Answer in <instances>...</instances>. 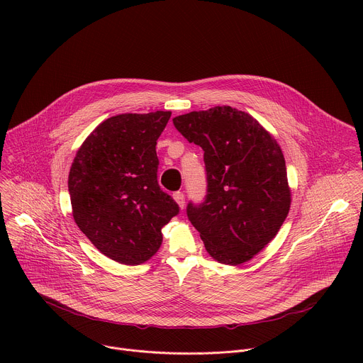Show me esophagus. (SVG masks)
Here are the masks:
<instances>
[{"mask_svg":"<svg viewBox=\"0 0 363 363\" xmlns=\"http://www.w3.org/2000/svg\"><path fill=\"white\" fill-rule=\"evenodd\" d=\"M174 199L177 201V203L181 206V208H184V205H185V195H184V192H181V191L174 192Z\"/></svg>","mask_w":363,"mask_h":363,"instance_id":"1","label":"esophagus"}]
</instances>
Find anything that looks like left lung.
<instances>
[{"label":"left lung","instance_id":"left-lung-1","mask_svg":"<svg viewBox=\"0 0 363 363\" xmlns=\"http://www.w3.org/2000/svg\"><path fill=\"white\" fill-rule=\"evenodd\" d=\"M174 126L202 147L206 194L186 205L206 251L223 264L245 263L267 245L290 210L281 149L245 112L231 106L174 118Z\"/></svg>","mask_w":363,"mask_h":363}]
</instances>
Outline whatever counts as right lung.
Instances as JSON below:
<instances>
[{"label": "right lung", "mask_w": 363, "mask_h": 363, "mask_svg": "<svg viewBox=\"0 0 363 363\" xmlns=\"http://www.w3.org/2000/svg\"><path fill=\"white\" fill-rule=\"evenodd\" d=\"M171 112L123 113L100 123L76 153L69 174L73 217L112 260L145 263L162 244V227L179 213L158 184L157 140Z\"/></svg>", "instance_id": "obj_1"}]
</instances>
